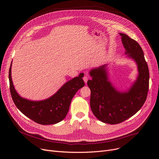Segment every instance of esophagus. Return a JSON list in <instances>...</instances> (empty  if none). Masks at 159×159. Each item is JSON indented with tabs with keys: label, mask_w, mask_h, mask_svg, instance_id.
<instances>
[{
	"label": "esophagus",
	"mask_w": 159,
	"mask_h": 159,
	"mask_svg": "<svg viewBox=\"0 0 159 159\" xmlns=\"http://www.w3.org/2000/svg\"><path fill=\"white\" fill-rule=\"evenodd\" d=\"M88 76L87 75H85L84 77V78H83V80H84V82L85 83H87V81H88Z\"/></svg>",
	"instance_id": "1"
}]
</instances>
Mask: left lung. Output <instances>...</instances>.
Masks as SVG:
<instances>
[{
	"label": "left lung",
	"instance_id": "obj_1",
	"mask_svg": "<svg viewBox=\"0 0 159 159\" xmlns=\"http://www.w3.org/2000/svg\"><path fill=\"white\" fill-rule=\"evenodd\" d=\"M126 58L137 66L138 75L128 89L119 90L109 80L107 64L89 70L93 79L87 81L90 89V106L94 116L110 125L120 123L135 115L145 103L149 87V71L140 44L127 34L120 33Z\"/></svg>",
	"mask_w": 159,
	"mask_h": 159
}]
</instances>
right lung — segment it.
<instances>
[{"label": "right lung", "mask_w": 159, "mask_h": 159, "mask_svg": "<svg viewBox=\"0 0 159 159\" xmlns=\"http://www.w3.org/2000/svg\"><path fill=\"white\" fill-rule=\"evenodd\" d=\"M12 63L9 72L10 91L17 109L26 116L40 125H54L62 121L67 115L74 95L85 85L82 79L84 74L81 73L78 77L66 82L50 98L33 101L21 97L15 89L11 75Z\"/></svg>", "instance_id": "right-lung-1"}]
</instances>
